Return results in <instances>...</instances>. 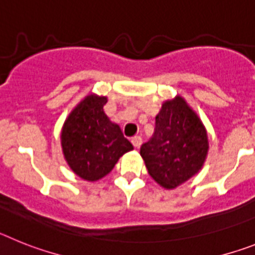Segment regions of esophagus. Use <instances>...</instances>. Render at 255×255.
Segmentation results:
<instances>
[{"label": "esophagus", "mask_w": 255, "mask_h": 255, "mask_svg": "<svg viewBox=\"0 0 255 255\" xmlns=\"http://www.w3.org/2000/svg\"><path fill=\"white\" fill-rule=\"evenodd\" d=\"M132 143H133V146L136 149H140V146L142 145V138H141L140 136L133 137V138H132Z\"/></svg>", "instance_id": "1"}]
</instances>
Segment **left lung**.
<instances>
[{
	"label": "left lung",
	"mask_w": 255,
	"mask_h": 255,
	"mask_svg": "<svg viewBox=\"0 0 255 255\" xmlns=\"http://www.w3.org/2000/svg\"><path fill=\"white\" fill-rule=\"evenodd\" d=\"M208 151L207 128L185 99L177 95L161 104L154 136L141 146L140 154L152 180L165 190H173L200 172Z\"/></svg>",
	"instance_id": "8db88e82"
}]
</instances>
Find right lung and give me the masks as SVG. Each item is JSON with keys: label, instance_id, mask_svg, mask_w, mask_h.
Here are the masks:
<instances>
[{"label": "right lung", "instance_id": "right-lung-1", "mask_svg": "<svg viewBox=\"0 0 255 255\" xmlns=\"http://www.w3.org/2000/svg\"><path fill=\"white\" fill-rule=\"evenodd\" d=\"M108 97L88 94L73 108L61 128V149L70 169L95 182L109 174L119 158L133 150L122 129L104 112Z\"/></svg>", "mask_w": 255, "mask_h": 255}]
</instances>
